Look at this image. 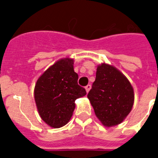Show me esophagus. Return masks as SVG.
I'll return each mask as SVG.
<instances>
[{
  "instance_id": "esophagus-1",
  "label": "esophagus",
  "mask_w": 158,
  "mask_h": 158,
  "mask_svg": "<svg viewBox=\"0 0 158 158\" xmlns=\"http://www.w3.org/2000/svg\"><path fill=\"white\" fill-rule=\"evenodd\" d=\"M90 89H91V85H90V84H88V85L85 87V90H86L87 93H89V90H90Z\"/></svg>"
}]
</instances>
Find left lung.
Here are the masks:
<instances>
[{
    "mask_svg": "<svg viewBox=\"0 0 158 158\" xmlns=\"http://www.w3.org/2000/svg\"><path fill=\"white\" fill-rule=\"evenodd\" d=\"M88 98L102 124L110 127L120 124L129 115L135 94L130 81L120 70L102 63L97 68L96 79Z\"/></svg>",
    "mask_w": 158,
    "mask_h": 158,
    "instance_id": "8db88e82",
    "label": "left lung"
}]
</instances>
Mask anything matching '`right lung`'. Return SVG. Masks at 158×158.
Listing matches in <instances>:
<instances>
[{
	"mask_svg": "<svg viewBox=\"0 0 158 158\" xmlns=\"http://www.w3.org/2000/svg\"><path fill=\"white\" fill-rule=\"evenodd\" d=\"M79 75L74 70V60L64 58L50 66L38 79L34 98L42 120L52 128H60L71 118L77 98L86 95L78 84Z\"/></svg>",
	"mask_w": 158,
	"mask_h": 158,
	"instance_id": "1",
	"label": "right lung"
}]
</instances>
